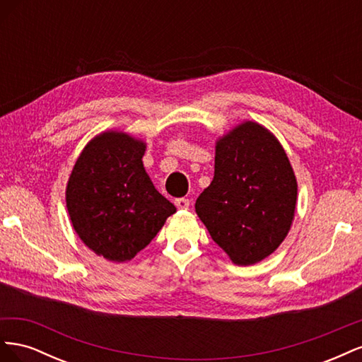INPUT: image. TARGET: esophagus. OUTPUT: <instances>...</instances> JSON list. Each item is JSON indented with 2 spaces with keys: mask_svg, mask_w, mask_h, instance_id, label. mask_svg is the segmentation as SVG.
Segmentation results:
<instances>
[{
  "mask_svg": "<svg viewBox=\"0 0 362 362\" xmlns=\"http://www.w3.org/2000/svg\"><path fill=\"white\" fill-rule=\"evenodd\" d=\"M175 205H177V208H180V210H187L190 206V201L185 198H180V199H175Z\"/></svg>",
  "mask_w": 362,
  "mask_h": 362,
  "instance_id": "obj_1",
  "label": "esophagus"
}]
</instances>
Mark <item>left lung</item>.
<instances>
[{
    "label": "left lung",
    "mask_w": 362,
    "mask_h": 362,
    "mask_svg": "<svg viewBox=\"0 0 362 362\" xmlns=\"http://www.w3.org/2000/svg\"><path fill=\"white\" fill-rule=\"evenodd\" d=\"M296 199L286 151L269 129L247 120L216 141L214 178L194 208L234 264L250 266L287 237Z\"/></svg>",
    "instance_id": "obj_1"
}]
</instances>
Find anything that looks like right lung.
Returning <instances> with one entry per match:
<instances>
[{"instance_id":"obj_1","label":"right lung","mask_w":362,"mask_h":362,"mask_svg":"<svg viewBox=\"0 0 362 362\" xmlns=\"http://www.w3.org/2000/svg\"><path fill=\"white\" fill-rule=\"evenodd\" d=\"M145 149L144 141L122 131H105L83 149L68 181L75 233L108 261L134 258L177 211L148 177Z\"/></svg>"}]
</instances>
